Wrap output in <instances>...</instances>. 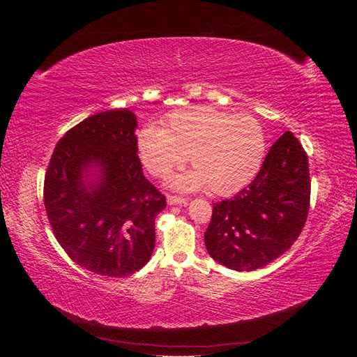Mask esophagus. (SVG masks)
I'll return each instance as SVG.
<instances>
[{
	"mask_svg": "<svg viewBox=\"0 0 357 357\" xmlns=\"http://www.w3.org/2000/svg\"><path fill=\"white\" fill-rule=\"evenodd\" d=\"M167 201H168V204H169V205H181V204H186V202H188V199H186V198L177 197V195H168Z\"/></svg>",
	"mask_w": 357,
	"mask_h": 357,
	"instance_id": "34e87169",
	"label": "esophagus"
}]
</instances>
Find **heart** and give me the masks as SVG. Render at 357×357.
I'll return each instance as SVG.
<instances>
[{"instance_id":"b5f03b06","label":"heart","mask_w":357,"mask_h":357,"mask_svg":"<svg viewBox=\"0 0 357 357\" xmlns=\"http://www.w3.org/2000/svg\"><path fill=\"white\" fill-rule=\"evenodd\" d=\"M135 149L156 178H167L189 155L195 171L176 177L178 189L208 186L215 195H231L261 169L266 138L262 125L252 116L197 105L167 114L162 128H143L137 132Z\"/></svg>"}]
</instances>
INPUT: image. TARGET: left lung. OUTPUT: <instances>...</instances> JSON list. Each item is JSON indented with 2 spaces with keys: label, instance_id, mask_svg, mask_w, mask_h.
I'll return each mask as SVG.
<instances>
[{
  "label": "left lung",
  "instance_id": "8db88e82",
  "mask_svg": "<svg viewBox=\"0 0 357 357\" xmlns=\"http://www.w3.org/2000/svg\"><path fill=\"white\" fill-rule=\"evenodd\" d=\"M310 193L308 156L287 131L269 149L250 185L213 204L204 235L208 255L235 271H255L273 262L302 232Z\"/></svg>",
  "mask_w": 357,
  "mask_h": 357
}]
</instances>
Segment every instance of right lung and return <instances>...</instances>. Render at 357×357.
<instances>
[{
    "label": "right lung",
    "instance_id": "1",
    "mask_svg": "<svg viewBox=\"0 0 357 357\" xmlns=\"http://www.w3.org/2000/svg\"><path fill=\"white\" fill-rule=\"evenodd\" d=\"M137 117L126 109L96 113L71 128L50 158L45 207L73 261L105 277H126L155 248V219L165 195L150 183L135 149ZM95 166L98 183L84 181Z\"/></svg>",
    "mask_w": 357,
    "mask_h": 357
}]
</instances>
